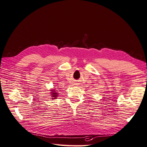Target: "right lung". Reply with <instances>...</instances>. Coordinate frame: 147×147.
Wrapping results in <instances>:
<instances>
[{
	"label": "right lung",
	"instance_id": "right-lung-1",
	"mask_svg": "<svg viewBox=\"0 0 147 147\" xmlns=\"http://www.w3.org/2000/svg\"><path fill=\"white\" fill-rule=\"evenodd\" d=\"M50 91H51V96H52V99H56L57 97H58L59 94L57 92V90H55L53 88H52V89H51V90Z\"/></svg>",
	"mask_w": 147,
	"mask_h": 147
}]
</instances>
